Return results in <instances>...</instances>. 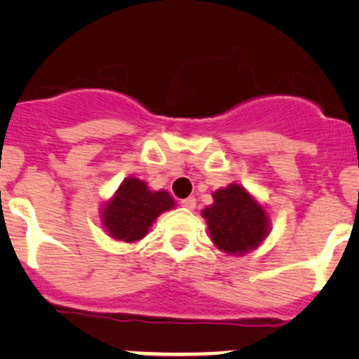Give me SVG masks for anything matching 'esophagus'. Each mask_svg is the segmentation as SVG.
Wrapping results in <instances>:
<instances>
[{
  "label": "esophagus",
  "mask_w": 359,
  "mask_h": 359,
  "mask_svg": "<svg viewBox=\"0 0 359 359\" xmlns=\"http://www.w3.org/2000/svg\"><path fill=\"white\" fill-rule=\"evenodd\" d=\"M180 205L187 210H193L194 206H196V200H194V198H186V200L180 201Z\"/></svg>",
  "instance_id": "34e87169"
}]
</instances>
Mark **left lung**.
Masks as SVG:
<instances>
[{
	"mask_svg": "<svg viewBox=\"0 0 359 359\" xmlns=\"http://www.w3.org/2000/svg\"><path fill=\"white\" fill-rule=\"evenodd\" d=\"M213 243L226 253H245L267 234L262 206L238 184L213 193V205L203 210Z\"/></svg>",
	"mask_w": 359,
	"mask_h": 359,
	"instance_id": "1",
	"label": "left lung"
}]
</instances>
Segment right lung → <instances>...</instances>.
I'll list each match as a JSON object with an SVG mask.
<instances>
[{
	"instance_id": "obj_1",
	"label": "right lung",
	"mask_w": 359,
	"mask_h": 359,
	"mask_svg": "<svg viewBox=\"0 0 359 359\" xmlns=\"http://www.w3.org/2000/svg\"><path fill=\"white\" fill-rule=\"evenodd\" d=\"M173 198L166 191L147 189L146 182L139 179H126L118 193L102 213L106 229L119 241L140 240L153 226L154 219L165 210L173 208Z\"/></svg>"
}]
</instances>
